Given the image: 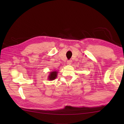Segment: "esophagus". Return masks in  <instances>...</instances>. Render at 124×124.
<instances>
[{
  "instance_id": "esophagus-1",
  "label": "esophagus",
  "mask_w": 124,
  "mask_h": 124,
  "mask_svg": "<svg viewBox=\"0 0 124 124\" xmlns=\"http://www.w3.org/2000/svg\"><path fill=\"white\" fill-rule=\"evenodd\" d=\"M71 63H72V60H68V61H67V64H71Z\"/></svg>"
}]
</instances>
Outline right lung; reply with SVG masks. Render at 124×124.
<instances>
[{
  "label": "right lung",
  "instance_id": "1",
  "mask_svg": "<svg viewBox=\"0 0 124 124\" xmlns=\"http://www.w3.org/2000/svg\"><path fill=\"white\" fill-rule=\"evenodd\" d=\"M57 72L56 71L51 72L48 77V79L50 80H53L55 79L57 77Z\"/></svg>",
  "mask_w": 124,
  "mask_h": 124
}]
</instances>
